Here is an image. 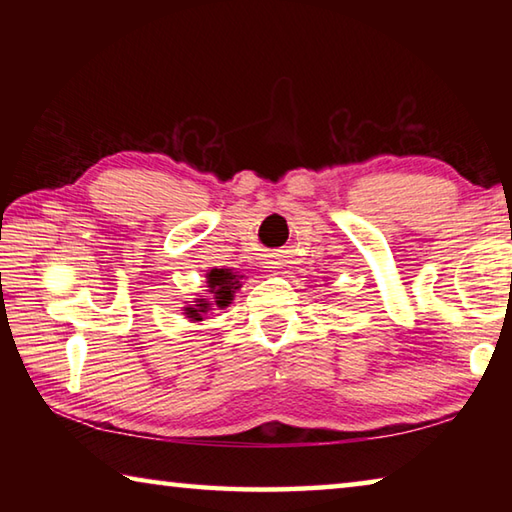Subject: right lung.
I'll list each match as a JSON object with an SVG mask.
<instances>
[{
	"label": "right lung",
	"instance_id": "1",
	"mask_svg": "<svg viewBox=\"0 0 512 512\" xmlns=\"http://www.w3.org/2000/svg\"><path fill=\"white\" fill-rule=\"evenodd\" d=\"M241 277L244 275H235L230 268H212V271L207 273V289H210L212 298H196V305L185 307L187 318L203 320V316L212 307H228L232 298H235V291L241 287Z\"/></svg>",
	"mask_w": 512,
	"mask_h": 512
}]
</instances>
